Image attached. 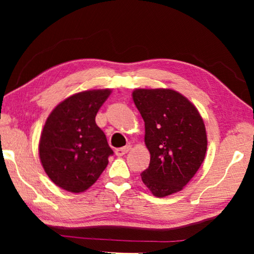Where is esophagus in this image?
<instances>
[{
    "instance_id": "obj_1",
    "label": "esophagus",
    "mask_w": 254,
    "mask_h": 254,
    "mask_svg": "<svg viewBox=\"0 0 254 254\" xmlns=\"http://www.w3.org/2000/svg\"><path fill=\"white\" fill-rule=\"evenodd\" d=\"M130 149H131L130 145H126V147H123V148H119L115 150V154H117L118 157H122V156H124V154L130 151Z\"/></svg>"
}]
</instances>
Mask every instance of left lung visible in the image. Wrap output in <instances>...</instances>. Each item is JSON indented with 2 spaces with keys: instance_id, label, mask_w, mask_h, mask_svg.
Returning <instances> with one entry per match:
<instances>
[{
  "instance_id": "1",
  "label": "left lung",
  "mask_w": 254,
  "mask_h": 254,
  "mask_svg": "<svg viewBox=\"0 0 254 254\" xmlns=\"http://www.w3.org/2000/svg\"><path fill=\"white\" fill-rule=\"evenodd\" d=\"M133 102L144 121L149 167L143 184L157 197L182 190L207 149L205 124L196 107L173 89H135Z\"/></svg>"
}]
</instances>
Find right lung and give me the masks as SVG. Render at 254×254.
Returning <instances> with one entry per match:
<instances>
[{
  "mask_svg": "<svg viewBox=\"0 0 254 254\" xmlns=\"http://www.w3.org/2000/svg\"><path fill=\"white\" fill-rule=\"evenodd\" d=\"M110 89L75 94L55 107L41 133L39 153L48 177L67 191L80 192L96 182L113 150L95 122Z\"/></svg>",
  "mask_w": 254,
  "mask_h": 254,
  "instance_id": "obj_1",
  "label": "right lung"
}]
</instances>
